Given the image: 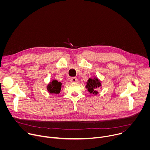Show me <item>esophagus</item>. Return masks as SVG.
Listing matches in <instances>:
<instances>
[{"instance_id": "34e87169", "label": "esophagus", "mask_w": 150, "mask_h": 150, "mask_svg": "<svg viewBox=\"0 0 150 150\" xmlns=\"http://www.w3.org/2000/svg\"><path fill=\"white\" fill-rule=\"evenodd\" d=\"M70 81H71V82H74V83L77 82H78V79H77V78H76V77H72V78H71Z\"/></svg>"}]
</instances>
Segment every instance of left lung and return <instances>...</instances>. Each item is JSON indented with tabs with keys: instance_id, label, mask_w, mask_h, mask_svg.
I'll return each instance as SVG.
<instances>
[{
	"instance_id": "8db88e82",
	"label": "left lung",
	"mask_w": 150,
	"mask_h": 150,
	"mask_svg": "<svg viewBox=\"0 0 150 150\" xmlns=\"http://www.w3.org/2000/svg\"><path fill=\"white\" fill-rule=\"evenodd\" d=\"M101 82H102L97 76H94V78H89L87 80L85 88L90 94L97 95L98 93V90L102 88Z\"/></svg>"
}]
</instances>
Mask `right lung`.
Listing matches in <instances>:
<instances>
[{
    "label": "right lung",
    "mask_w": 150,
    "mask_h": 150,
    "mask_svg": "<svg viewBox=\"0 0 150 150\" xmlns=\"http://www.w3.org/2000/svg\"><path fill=\"white\" fill-rule=\"evenodd\" d=\"M63 87V85L62 86L60 82H58V81L54 79L53 81H50V82L47 85V90L50 94H59Z\"/></svg>",
    "instance_id": "obj_1"
}]
</instances>
